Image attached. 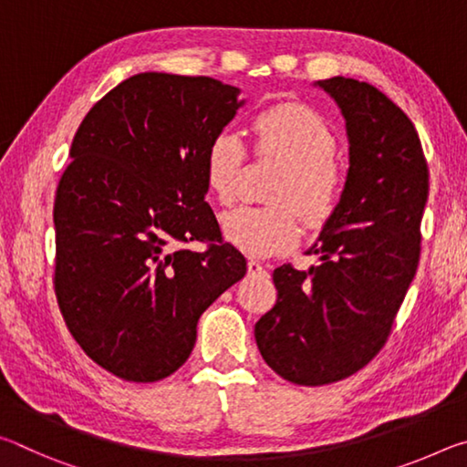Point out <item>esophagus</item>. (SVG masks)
<instances>
[{"label":"esophagus","instance_id":"34e87169","mask_svg":"<svg viewBox=\"0 0 467 467\" xmlns=\"http://www.w3.org/2000/svg\"><path fill=\"white\" fill-rule=\"evenodd\" d=\"M247 270H249V274H253V275H264V274H267V270L265 267L259 264V262H255V259H251V262L247 264Z\"/></svg>","mask_w":467,"mask_h":467}]
</instances>
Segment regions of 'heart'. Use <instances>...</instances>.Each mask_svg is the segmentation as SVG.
Masks as SVG:
<instances>
[{
  "mask_svg": "<svg viewBox=\"0 0 467 467\" xmlns=\"http://www.w3.org/2000/svg\"><path fill=\"white\" fill-rule=\"evenodd\" d=\"M259 154L284 164L267 193L270 205H241L223 214L228 243L247 255L265 257L298 241V216L321 226L334 216L344 192V177L334 164L336 138L319 113L303 105H282L253 121ZM244 146L231 130L212 138L203 158L205 185L218 202L231 203L239 189ZM299 214L296 215V212Z\"/></svg>",
  "mask_w": 467,
  "mask_h": 467,
  "instance_id": "b5f03b06",
  "label": "heart"
}]
</instances>
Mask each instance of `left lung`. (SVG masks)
I'll return each instance as SVG.
<instances>
[{"label": "left lung", "mask_w": 467, "mask_h": 467, "mask_svg": "<svg viewBox=\"0 0 467 467\" xmlns=\"http://www.w3.org/2000/svg\"><path fill=\"white\" fill-rule=\"evenodd\" d=\"M313 86L344 117V192L306 251L319 265L275 267L278 300L255 323L267 367L306 387L350 377L381 350L416 274L429 197L422 144L404 110L354 78Z\"/></svg>", "instance_id": "obj_1"}]
</instances>
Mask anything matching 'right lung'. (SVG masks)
<instances>
[{
    "instance_id": "obj_1",
    "label": "right lung",
    "mask_w": 467,
    "mask_h": 467,
    "mask_svg": "<svg viewBox=\"0 0 467 467\" xmlns=\"http://www.w3.org/2000/svg\"><path fill=\"white\" fill-rule=\"evenodd\" d=\"M241 88L144 72L115 86L78 128L55 195V295L69 334L109 373L169 377L202 313L247 262L205 202L203 158L234 119ZM210 242L208 252L175 250Z\"/></svg>"
}]
</instances>
